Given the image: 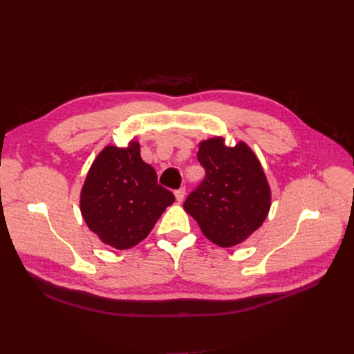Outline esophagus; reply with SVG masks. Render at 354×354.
I'll return each mask as SVG.
<instances>
[{"label":"esophagus","mask_w":354,"mask_h":354,"mask_svg":"<svg viewBox=\"0 0 354 354\" xmlns=\"http://www.w3.org/2000/svg\"><path fill=\"white\" fill-rule=\"evenodd\" d=\"M174 194H176V198H177V201L178 203H181V201L184 200V196H186V189H178V190H176L174 192Z\"/></svg>","instance_id":"1"}]
</instances>
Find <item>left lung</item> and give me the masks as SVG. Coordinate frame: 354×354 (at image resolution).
Segmentation results:
<instances>
[{"label":"left lung","instance_id":"8db88e82","mask_svg":"<svg viewBox=\"0 0 354 354\" xmlns=\"http://www.w3.org/2000/svg\"><path fill=\"white\" fill-rule=\"evenodd\" d=\"M197 158L206 176L184 210L214 245L245 242L271 209V187L257 154L243 141L227 147L223 137H213L198 144Z\"/></svg>","mask_w":354,"mask_h":354}]
</instances>
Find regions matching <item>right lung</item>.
Listing matches in <instances>:
<instances>
[{"mask_svg": "<svg viewBox=\"0 0 354 354\" xmlns=\"http://www.w3.org/2000/svg\"><path fill=\"white\" fill-rule=\"evenodd\" d=\"M174 194L157 183L156 170L144 162L140 142L106 145L93 160L80 190V213L99 241L115 249L142 242Z\"/></svg>", "mask_w": 354, "mask_h": 354, "instance_id": "1", "label": "right lung"}]
</instances>
